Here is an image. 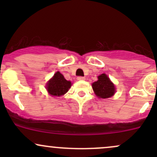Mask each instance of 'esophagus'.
<instances>
[{"label": "esophagus", "instance_id": "obj_1", "mask_svg": "<svg viewBox=\"0 0 157 157\" xmlns=\"http://www.w3.org/2000/svg\"><path fill=\"white\" fill-rule=\"evenodd\" d=\"M77 80H86V78H85L84 77H77Z\"/></svg>", "mask_w": 157, "mask_h": 157}]
</instances>
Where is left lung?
Listing matches in <instances>:
<instances>
[{
    "mask_svg": "<svg viewBox=\"0 0 157 157\" xmlns=\"http://www.w3.org/2000/svg\"><path fill=\"white\" fill-rule=\"evenodd\" d=\"M98 80L92 83V89L97 97L101 99H107L115 94L116 89L114 85L105 74H102Z\"/></svg>",
    "mask_w": 157,
    "mask_h": 157,
    "instance_id": "obj_1",
    "label": "left lung"
}]
</instances>
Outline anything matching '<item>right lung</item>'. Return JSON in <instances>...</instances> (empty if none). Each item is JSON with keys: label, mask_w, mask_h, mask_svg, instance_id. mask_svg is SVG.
Returning <instances> with one entry per match:
<instances>
[{"label": "right lung", "mask_w": 157, "mask_h": 157, "mask_svg": "<svg viewBox=\"0 0 157 157\" xmlns=\"http://www.w3.org/2000/svg\"><path fill=\"white\" fill-rule=\"evenodd\" d=\"M71 86V81L66 80L62 74L57 71L46 83V90L51 96L64 95Z\"/></svg>", "instance_id": "right-lung-1"}]
</instances>
